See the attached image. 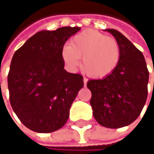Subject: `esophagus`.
<instances>
[{"label":"esophagus","mask_w":154,"mask_h":154,"mask_svg":"<svg viewBox=\"0 0 154 154\" xmlns=\"http://www.w3.org/2000/svg\"><path fill=\"white\" fill-rule=\"evenodd\" d=\"M83 80H84V85H85V86H86V83H87L88 80H87L86 78H84V79H83Z\"/></svg>","instance_id":"34e87169"}]
</instances>
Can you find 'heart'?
Masks as SVG:
<instances>
[{"label": "heart", "instance_id": "heart-1", "mask_svg": "<svg viewBox=\"0 0 154 154\" xmlns=\"http://www.w3.org/2000/svg\"><path fill=\"white\" fill-rule=\"evenodd\" d=\"M118 42L96 30L79 33L62 50L64 62L70 68L79 65L82 58V70L92 78H104L111 74L121 60Z\"/></svg>", "mask_w": 154, "mask_h": 154}]
</instances>
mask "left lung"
<instances>
[{"label": "left lung", "mask_w": 154, "mask_h": 154, "mask_svg": "<svg viewBox=\"0 0 154 154\" xmlns=\"http://www.w3.org/2000/svg\"><path fill=\"white\" fill-rule=\"evenodd\" d=\"M105 31L120 45L121 60L112 74L90 80L86 86L92 92L90 103L96 121L105 128H119L140 114L147 98L149 72L144 56L127 38L115 29Z\"/></svg>", "instance_id": "left-lung-1"}]
</instances>
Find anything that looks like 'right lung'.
Listing matches in <instances>:
<instances>
[{
  "label": "right lung",
  "instance_id": "obj_1",
  "mask_svg": "<svg viewBox=\"0 0 154 154\" xmlns=\"http://www.w3.org/2000/svg\"><path fill=\"white\" fill-rule=\"evenodd\" d=\"M80 27L41 31L13 56L8 85L11 106L20 122L38 133H51L67 122L69 109L84 86L80 74L64 69L62 50Z\"/></svg>",
  "mask_w": 154,
  "mask_h": 154
}]
</instances>
